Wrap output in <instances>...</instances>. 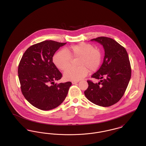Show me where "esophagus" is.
I'll list each match as a JSON object with an SVG mask.
<instances>
[{"instance_id":"34e87169","label":"esophagus","mask_w":146,"mask_h":146,"mask_svg":"<svg viewBox=\"0 0 146 146\" xmlns=\"http://www.w3.org/2000/svg\"><path fill=\"white\" fill-rule=\"evenodd\" d=\"M78 82H79L78 81H73V82H72V84H75L78 83Z\"/></svg>"}]
</instances>
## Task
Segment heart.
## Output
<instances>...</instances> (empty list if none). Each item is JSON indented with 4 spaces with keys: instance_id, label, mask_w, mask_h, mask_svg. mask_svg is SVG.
Listing matches in <instances>:
<instances>
[{
    "instance_id": "1",
    "label": "heart",
    "mask_w": 146,
    "mask_h": 146,
    "mask_svg": "<svg viewBox=\"0 0 146 146\" xmlns=\"http://www.w3.org/2000/svg\"><path fill=\"white\" fill-rule=\"evenodd\" d=\"M71 57L79 58L78 68H70L63 74L66 80L78 81L83 79L89 73L95 71L102 61V54L99 49L94 48L90 44L82 42L57 52L53 57L56 66L61 70L67 69L70 65Z\"/></svg>"
}]
</instances>
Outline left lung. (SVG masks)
<instances>
[{
  "label": "left lung",
  "instance_id": "8db88e82",
  "mask_svg": "<svg viewBox=\"0 0 146 146\" xmlns=\"http://www.w3.org/2000/svg\"><path fill=\"white\" fill-rule=\"evenodd\" d=\"M103 46L104 57L100 69L91 77L99 79L98 83L88 80L86 97L94 104L109 107L123 97L130 82L131 70L125 48L111 38L101 36L91 40Z\"/></svg>",
  "mask_w": 146,
  "mask_h": 146
}]
</instances>
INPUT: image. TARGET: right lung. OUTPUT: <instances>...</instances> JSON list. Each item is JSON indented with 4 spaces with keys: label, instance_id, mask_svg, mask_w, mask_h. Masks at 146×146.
I'll return each instance as SVG.
<instances>
[{
    "label": "right lung",
    "instance_id": "add662e5",
    "mask_svg": "<svg viewBox=\"0 0 146 146\" xmlns=\"http://www.w3.org/2000/svg\"><path fill=\"white\" fill-rule=\"evenodd\" d=\"M67 42L45 40L30 46L22 56L18 68L22 94L35 107L52 110L66 98L72 83H55L62 77L52 62L56 51ZM53 84V85H51Z\"/></svg>",
    "mask_w": 146,
    "mask_h": 146
}]
</instances>
